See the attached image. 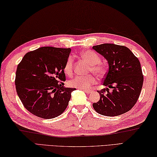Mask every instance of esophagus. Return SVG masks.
<instances>
[{
	"instance_id": "esophagus-1",
	"label": "esophagus",
	"mask_w": 157,
	"mask_h": 157,
	"mask_svg": "<svg viewBox=\"0 0 157 157\" xmlns=\"http://www.w3.org/2000/svg\"><path fill=\"white\" fill-rule=\"evenodd\" d=\"M82 90H83V91L86 92V93H87V94H90V92H92V90H84V89H82Z\"/></svg>"
}]
</instances>
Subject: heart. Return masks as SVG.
I'll return each mask as SVG.
<instances>
[{"label":"heart","mask_w":157,"mask_h":157,"mask_svg":"<svg viewBox=\"0 0 157 157\" xmlns=\"http://www.w3.org/2000/svg\"><path fill=\"white\" fill-rule=\"evenodd\" d=\"M81 56L90 64L89 71H92L98 76H102L105 74V68L101 64V59L98 55L92 50H86L82 52ZM74 59L69 56L64 65V71L67 75H71L73 70ZM96 78L93 75L76 76L69 81L68 84L70 87L79 89H87L95 84Z\"/></svg>","instance_id":"b5f03b06"}]
</instances>
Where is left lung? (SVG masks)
Instances as JSON below:
<instances>
[{"label": "left lung", "instance_id": "8db88e82", "mask_svg": "<svg viewBox=\"0 0 157 157\" xmlns=\"http://www.w3.org/2000/svg\"><path fill=\"white\" fill-rule=\"evenodd\" d=\"M92 48L105 58L109 70L103 85L112 88L98 91L100 100L93 103L98 114L116 117L124 114L133 108L141 93L144 76L139 59L127 47L112 43H104Z\"/></svg>", "mask_w": 157, "mask_h": 157}]
</instances>
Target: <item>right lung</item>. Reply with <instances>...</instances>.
Returning <instances> with one entry per match:
<instances>
[{"label":"right lung","instance_id":"obj_1","mask_svg":"<svg viewBox=\"0 0 157 157\" xmlns=\"http://www.w3.org/2000/svg\"><path fill=\"white\" fill-rule=\"evenodd\" d=\"M71 49L42 47L25 55L18 65L15 85L25 108L49 119L65 110L76 88L64 87V65Z\"/></svg>","mask_w":157,"mask_h":157}]
</instances>
